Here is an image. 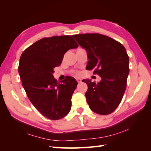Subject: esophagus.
Segmentation results:
<instances>
[{
	"mask_svg": "<svg viewBox=\"0 0 151 151\" xmlns=\"http://www.w3.org/2000/svg\"><path fill=\"white\" fill-rule=\"evenodd\" d=\"M76 81H77L78 83L81 82V81H82V80H81V78H76Z\"/></svg>",
	"mask_w": 151,
	"mask_h": 151,
	"instance_id": "34e87169",
	"label": "esophagus"
}]
</instances>
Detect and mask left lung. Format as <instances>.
<instances>
[{
  "mask_svg": "<svg viewBox=\"0 0 151 151\" xmlns=\"http://www.w3.org/2000/svg\"><path fill=\"white\" fill-rule=\"evenodd\" d=\"M84 49L89 60L86 69H93L101 81L97 83L84 79L88 85L85 96L89 108L96 114L112 113L123 99L129 73V57L118 41L99 34L73 35Z\"/></svg>",
  "mask_w": 151,
  "mask_h": 151,
  "instance_id": "1",
  "label": "left lung"
}]
</instances>
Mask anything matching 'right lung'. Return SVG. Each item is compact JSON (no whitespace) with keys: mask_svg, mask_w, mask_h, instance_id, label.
I'll list each match as a JSON object with an SVG mask.
<instances>
[{"mask_svg":"<svg viewBox=\"0 0 151 151\" xmlns=\"http://www.w3.org/2000/svg\"><path fill=\"white\" fill-rule=\"evenodd\" d=\"M78 47L70 36L45 37L27 48L21 56L18 70L22 87L34 107L49 119H60L70 110L78 83L67 76L59 84L53 73L67 51Z\"/></svg>","mask_w":151,"mask_h":151,"instance_id":"right-lung-1","label":"right lung"}]
</instances>
